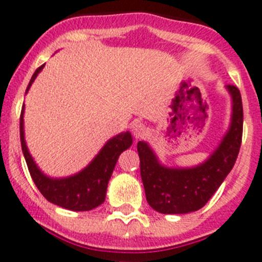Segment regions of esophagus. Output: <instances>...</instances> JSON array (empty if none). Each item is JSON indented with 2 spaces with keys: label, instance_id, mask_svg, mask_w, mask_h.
I'll list each match as a JSON object with an SVG mask.
<instances>
[{
  "label": "esophagus",
  "instance_id": "34e87169",
  "mask_svg": "<svg viewBox=\"0 0 262 262\" xmlns=\"http://www.w3.org/2000/svg\"><path fill=\"white\" fill-rule=\"evenodd\" d=\"M132 130H133V134L136 138H142V137L146 136V133H147V128H146V125L143 124V122H140V121L134 122L133 126H132Z\"/></svg>",
  "mask_w": 262,
  "mask_h": 262
}]
</instances>
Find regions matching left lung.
<instances>
[{"instance_id": "left-lung-1", "label": "left lung", "mask_w": 262, "mask_h": 262, "mask_svg": "<svg viewBox=\"0 0 262 262\" xmlns=\"http://www.w3.org/2000/svg\"><path fill=\"white\" fill-rule=\"evenodd\" d=\"M226 87L232 96L231 125L206 162L192 168H167L147 143H137L146 200L158 213L187 214L204 207L234 167L242 145L243 104L239 89Z\"/></svg>"}]
</instances>
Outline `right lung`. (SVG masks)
Masks as SVG:
<instances>
[{"label":"right lung","instance_id":"1","mask_svg":"<svg viewBox=\"0 0 262 262\" xmlns=\"http://www.w3.org/2000/svg\"><path fill=\"white\" fill-rule=\"evenodd\" d=\"M43 67L44 65H41L35 70L26 91H28ZM23 112H25V104L22 107L19 119L20 145L30 175L40 193L52 204L73 211H87L102 205L105 200L108 181L114 172L117 159L120 154L130 147L133 142L132 134L125 132L108 141L99 154L94 158L93 162L77 175L63 179H51L37 168L34 159L28 152L25 141V130H23Z\"/></svg>","mask_w":262,"mask_h":262}]
</instances>
